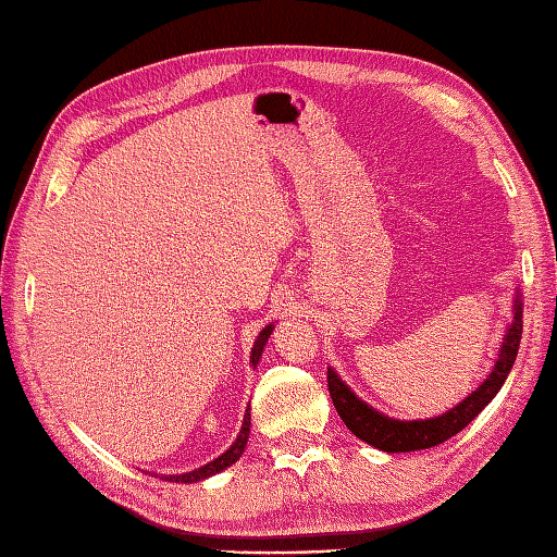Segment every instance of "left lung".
Instances as JSON below:
<instances>
[{
  "label": "left lung",
  "mask_w": 557,
  "mask_h": 557,
  "mask_svg": "<svg viewBox=\"0 0 557 557\" xmlns=\"http://www.w3.org/2000/svg\"><path fill=\"white\" fill-rule=\"evenodd\" d=\"M522 294L517 289L512 301V323L505 330L498 357H495L491 373L483 377V383L476 389H471L459 405L431 419L401 421L385 417L383 411L373 409L369 401H363L354 393V389L335 373V369H327V389L339 419L345 421L347 429L357 435L359 441L383 449V453H413V449L435 447L449 441V437L457 435L461 429H467V425L488 407V401L500 393V387L507 381V375H510L512 363L517 359L519 342H522Z\"/></svg>",
  "instance_id": "obj_1"
}]
</instances>
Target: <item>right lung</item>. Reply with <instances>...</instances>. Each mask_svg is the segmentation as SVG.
<instances>
[{
	"instance_id": "right-lung-1",
	"label": "right lung",
	"mask_w": 557,
	"mask_h": 557,
	"mask_svg": "<svg viewBox=\"0 0 557 557\" xmlns=\"http://www.w3.org/2000/svg\"><path fill=\"white\" fill-rule=\"evenodd\" d=\"M272 327H275V325H265L263 330H260L256 342H253V349H251V366H253V369L258 366L260 357H263V349L268 345V337L272 335ZM248 433H251V413H248V409H246L242 431H239V435H236V441L230 445V449H224L220 457H215L212 461H208V465L198 467L194 471H186V474H164L162 479L164 481H174V483H196V481H203L208 476L220 474L222 469L232 467L234 461L244 455V447L248 443Z\"/></svg>"
}]
</instances>
